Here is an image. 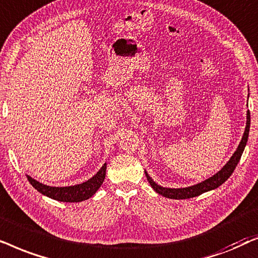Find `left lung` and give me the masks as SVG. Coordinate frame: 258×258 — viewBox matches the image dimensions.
I'll use <instances>...</instances> for the list:
<instances>
[{"instance_id":"left-lung-1","label":"left lung","mask_w":258,"mask_h":258,"mask_svg":"<svg viewBox=\"0 0 258 258\" xmlns=\"http://www.w3.org/2000/svg\"><path fill=\"white\" fill-rule=\"evenodd\" d=\"M249 130H250V112L248 111L246 112V126H245L244 133H243L242 140L241 143H239L238 147H237V150L235 151V153L232 154L228 163H226L217 173L214 174V176L210 178H208L207 180L202 181V183H198L196 185H192V186H187V187H180V188L163 187L160 186V185H158L156 181H153L152 178H151L149 176V173L145 171L147 180H149L150 185L152 186V188L157 192V194L171 199H187L192 197H197V196L204 194V192L215 190V188L221 186L225 180H228V178L232 174L233 170L236 169L237 164H238V161L242 157L243 151L245 149L246 142H248Z\"/></svg>"}]
</instances>
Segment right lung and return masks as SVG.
<instances>
[{"label": "right lung", "mask_w": 258, "mask_h": 258, "mask_svg": "<svg viewBox=\"0 0 258 258\" xmlns=\"http://www.w3.org/2000/svg\"><path fill=\"white\" fill-rule=\"evenodd\" d=\"M106 167H107V164L105 163L91 179L81 184L72 185V186H49V185H44L33 179L28 174H27V178H28L29 183L33 185V187H35L40 194L47 196V197L59 202H66V203H78V202L91 198L99 190V187L105 180Z\"/></svg>", "instance_id": "1"}]
</instances>
